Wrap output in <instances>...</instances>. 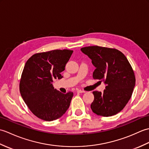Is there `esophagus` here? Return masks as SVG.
Wrapping results in <instances>:
<instances>
[{
    "mask_svg": "<svg viewBox=\"0 0 149 149\" xmlns=\"http://www.w3.org/2000/svg\"><path fill=\"white\" fill-rule=\"evenodd\" d=\"M77 93H85V91L81 90H77Z\"/></svg>",
    "mask_w": 149,
    "mask_h": 149,
    "instance_id": "1",
    "label": "esophagus"
}]
</instances>
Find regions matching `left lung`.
I'll return each mask as SVG.
<instances>
[{"label": "left lung", "instance_id": "8db88e82", "mask_svg": "<svg viewBox=\"0 0 149 149\" xmlns=\"http://www.w3.org/2000/svg\"><path fill=\"white\" fill-rule=\"evenodd\" d=\"M81 50L96 68L93 73L94 79L104 81L106 85L103 93L93 92L91 110L102 116L116 115L124 108L134 90L136 79L131 65L125 55L115 49L90 46Z\"/></svg>", "mask_w": 149, "mask_h": 149}]
</instances>
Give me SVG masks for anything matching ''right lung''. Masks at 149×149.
Segmentation results:
<instances>
[{"mask_svg": "<svg viewBox=\"0 0 149 149\" xmlns=\"http://www.w3.org/2000/svg\"><path fill=\"white\" fill-rule=\"evenodd\" d=\"M73 50H54L37 53L27 60L22 72L20 92L25 103L34 115L45 121L63 116L68 109L73 92L64 94L54 89V79L63 77L61 72Z\"/></svg>", "mask_w": 149, "mask_h": 149, "instance_id": "1", "label": "right lung"}]
</instances>
